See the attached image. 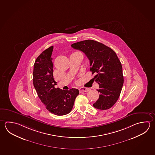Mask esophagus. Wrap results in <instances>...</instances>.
<instances>
[{"instance_id":"obj_1","label":"esophagus","mask_w":155,"mask_h":155,"mask_svg":"<svg viewBox=\"0 0 155 155\" xmlns=\"http://www.w3.org/2000/svg\"><path fill=\"white\" fill-rule=\"evenodd\" d=\"M79 91H80V93H82V92H86L88 91V89L87 88L81 87L79 89Z\"/></svg>"}]
</instances>
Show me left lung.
Masks as SVG:
<instances>
[{
    "label": "left lung",
    "mask_w": 155,
    "mask_h": 155,
    "mask_svg": "<svg viewBox=\"0 0 155 155\" xmlns=\"http://www.w3.org/2000/svg\"><path fill=\"white\" fill-rule=\"evenodd\" d=\"M71 47L83 52L90 63L93 79L99 85V99L93 104L99 110H107L118 100L124 84L121 62L115 51L101 42L86 40L74 43Z\"/></svg>",
    "instance_id": "left-lung-1"
}]
</instances>
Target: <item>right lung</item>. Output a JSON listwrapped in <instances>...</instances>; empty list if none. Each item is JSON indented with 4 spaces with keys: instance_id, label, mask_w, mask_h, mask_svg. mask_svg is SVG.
Returning a JSON list of instances; mask_svg holds the SVG:
<instances>
[{
    "instance_id": "right-lung-1",
    "label": "right lung",
    "mask_w": 155,
    "mask_h": 155,
    "mask_svg": "<svg viewBox=\"0 0 155 155\" xmlns=\"http://www.w3.org/2000/svg\"><path fill=\"white\" fill-rule=\"evenodd\" d=\"M53 48L54 46L48 48L37 57L33 69V84L40 99L50 113L65 115L72 110L79 92L76 88L63 90L54 87L57 82L53 75Z\"/></svg>"
}]
</instances>
